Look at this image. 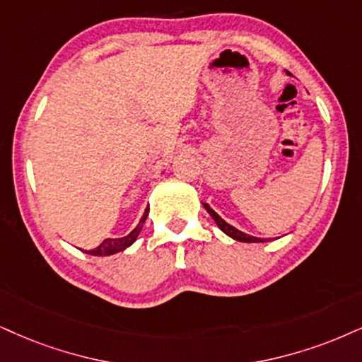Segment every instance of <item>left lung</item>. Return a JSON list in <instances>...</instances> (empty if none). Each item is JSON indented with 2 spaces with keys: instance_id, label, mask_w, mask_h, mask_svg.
Segmentation results:
<instances>
[{
  "instance_id": "left-lung-1",
  "label": "left lung",
  "mask_w": 362,
  "mask_h": 362,
  "mask_svg": "<svg viewBox=\"0 0 362 362\" xmlns=\"http://www.w3.org/2000/svg\"><path fill=\"white\" fill-rule=\"evenodd\" d=\"M203 206L206 208V211L209 213V216H211L213 220L216 221L218 228H220V230L223 231V233H226V235H228V236H231V238H233V240H236V242H243V243H260V242H265V240H262V238H257V236H250V235H247V233H243V231L236 230L235 226L228 225V223H226L225 220H223V218L218 216L216 213L213 211L211 208H209V204L203 203Z\"/></svg>"
}]
</instances>
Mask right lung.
Masks as SVG:
<instances>
[{
    "label": "right lung",
    "mask_w": 362,
    "mask_h": 362,
    "mask_svg": "<svg viewBox=\"0 0 362 362\" xmlns=\"http://www.w3.org/2000/svg\"><path fill=\"white\" fill-rule=\"evenodd\" d=\"M147 213H149V208L144 211V215H142L139 223H137L136 228H134L127 236H122V238H105L104 242L99 245V247L93 248V250H88V252L86 250V253H90V255H95V257H107V255H114V253L122 252V250L131 247V245L136 242L137 236H139L142 226H144Z\"/></svg>",
    "instance_id": "right-lung-1"
}]
</instances>
